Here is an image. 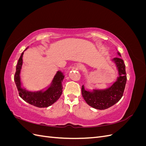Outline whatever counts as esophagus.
<instances>
[{"mask_svg":"<svg viewBox=\"0 0 146 146\" xmlns=\"http://www.w3.org/2000/svg\"><path fill=\"white\" fill-rule=\"evenodd\" d=\"M79 68H80V69H85V68H84L83 66H79Z\"/></svg>","mask_w":146,"mask_h":146,"instance_id":"34e87169","label":"esophagus"}]
</instances>
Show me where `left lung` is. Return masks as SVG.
Returning <instances> with one entry per match:
<instances>
[{"label": "left lung", "instance_id": "left-lung-1", "mask_svg": "<svg viewBox=\"0 0 146 146\" xmlns=\"http://www.w3.org/2000/svg\"><path fill=\"white\" fill-rule=\"evenodd\" d=\"M118 55L121 56L120 53ZM113 61L115 63L119 72V77L116 82L107 90H94L87 91L84 86L82 87V96L86 102L92 108L98 110H105L116 104L121 99L127 82L125 66L123 61L119 57L114 58Z\"/></svg>", "mask_w": 146, "mask_h": 146}]
</instances>
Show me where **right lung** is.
Masks as SVG:
<instances>
[{
  "instance_id": "1",
  "label": "right lung",
  "mask_w": 146,
  "mask_h": 146,
  "mask_svg": "<svg viewBox=\"0 0 146 146\" xmlns=\"http://www.w3.org/2000/svg\"><path fill=\"white\" fill-rule=\"evenodd\" d=\"M27 48H25V50ZM24 52L21 54L20 58L17 61L15 74L14 80L19 95L26 102L39 108H45L49 107L58 100L62 94V82L64 78L63 73L57 72L52 81V85L44 92H30L21 88L20 81V71L23 64V56Z\"/></svg>"
}]
</instances>
